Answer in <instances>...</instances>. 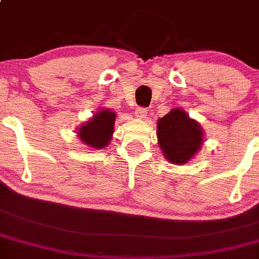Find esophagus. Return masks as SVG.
Masks as SVG:
<instances>
[{"label": "esophagus", "mask_w": 259, "mask_h": 259, "mask_svg": "<svg viewBox=\"0 0 259 259\" xmlns=\"http://www.w3.org/2000/svg\"><path fill=\"white\" fill-rule=\"evenodd\" d=\"M147 115H148V110L146 107H138L137 111H135V116L138 118H141V120L146 118Z\"/></svg>", "instance_id": "esophagus-1"}]
</instances>
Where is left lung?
<instances>
[{"label":"left lung","mask_w":259,"mask_h":259,"mask_svg":"<svg viewBox=\"0 0 259 259\" xmlns=\"http://www.w3.org/2000/svg\"><path fill=\"white\" fill-rule=\"evenodd\" d=\"M157 138L168 162L184 165L202 147L203 130L184 110L174 108L157 122Z\"/></svg>","instance_id":"left-lung-1"}]
</instances>
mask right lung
I'll list each match as a JSON object with an SVG mask.
<instances>
[{"label": "right lung", "mask_w": 259, "mask_h": 259, "mask_svg": "<svg viewBox=\"0 0 259 259\" xmlns=\"http://www.w3.org/2000/svg\"><path fill=\"white\" fill-rule=\"evenodd\" d=\"M116 113L113 111L101 108L91 120L78 129V137L85 146L101 149L111 142L113 134Z\"/></svg>", "instance_id": "add662e5"}]
</instances>
